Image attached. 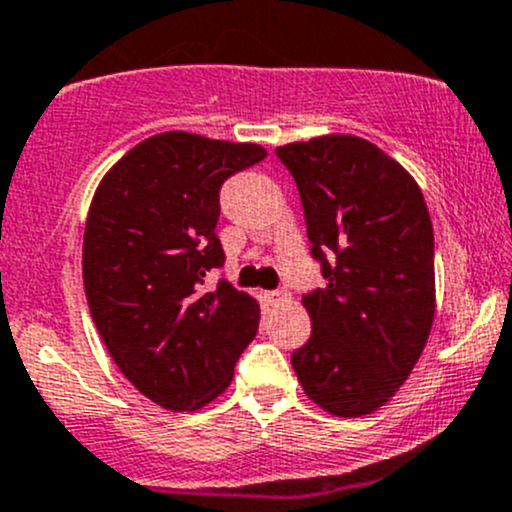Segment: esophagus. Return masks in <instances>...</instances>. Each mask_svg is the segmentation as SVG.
<instances>
[{"mask_svg":"<svg viewBox=\"0 0 512 512\" xmlns=\"http://www.w3.org/2000/svg\"><path fill=\"white\" fill-rule=\"evenodd\" d=\"M265 299L270 301L272 306H279V304H284V301H289V294L287 292H267Z\"/></svg>","mask_w":512,"mask_h":512,"instance_id":"esophagus-1","label":"esophagus"}]
</instances>
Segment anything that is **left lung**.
Instances as JSON below:
<instances>
[{"instance_id":"left-lung-1","label":"left lung","mask_w":512,"mask_h":512,"mask_svg":"<svg viewBox=\"0 0 512 512\" xmlns=\"http://www.w3.org/2000/svg\"><path fill=\"white\" fill-rule=\"evenodd\" d=\"M274 154L297 181L311 252L328 282L301 299L311 338L292 353L294 373L321 410L365 417L410 378L432 331L427 203L405 166L355 134L282 144Z\"/></svg>"}]
</instances>
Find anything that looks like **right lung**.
<instances>
[{
	"mask_svg": "<svg viewBox=\"0 0 512 512\" xmlns=\"http://www.w3.org/2000/svg\"><path fill=\"white\" fill-rule=\"evenodd\" d=\"M267 157L260 144L161 132L102 176L83 235L90 316L120 373L154 405L196 412L228 390L260 304L220 279L218 191Z\"/></svg>",
	"mask_w": 512,
	"mask_h": 512,
	"instance_id": "obj_1",
	"label": "right lung"
}]
</instances>
